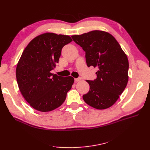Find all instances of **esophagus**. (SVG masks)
<instances>
[{"instance_id": "34e87169", "label": "esophagus", "mask_w": 150, "mask_h": 150, "mask_svg": "<svg viewBox=\"0 0 150 150\" xmlns=\"http://www.w3.org/2000/svg\"><path fill=\"white\" fill-rule=\"evenodd\" d=\"M80 80H81V78H75L74 79L75 82H78V81H79Z\"/></svg>"}]
</instances>
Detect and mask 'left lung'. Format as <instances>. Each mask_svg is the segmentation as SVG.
<instances>
[{"label":"left lung","instance_id":"8db88e82","mask_svg":"<svg viewBox=\"0 0 150 150\" xmlns=\"http://www.w3.org/2000/svg\"><path fill=\"white\" fill-rule=\"evenodd\" d=\"M71 38L85 51L87 66L98 68L97 78L86 80L90 88L83 96L84 101L98 110L111 107L128 83L129 62L126 54L116 39L103 30H93Z\"/></svg>","mask_w":150,"mask_h":150}]
</instances>
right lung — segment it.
Returning a JSON list of instances; mask_svg holds the SVG:
<instances>
[{"mask_svg": "<svg viewBox=\"0 0 150 150\" xmlns=\"http://www.w3.org/2000/svg\"><path fill=\"white\" fill-rule=\"evenodd\" d=\"M69 35L47 33L34 38L22 52L16 67L20 91L30 106L41 112L52 111L64 102L74 79L51 73Z\"/></svg>", "mask_w": 150, "mask_h": 150, "instance_id": "1", "label": "right lung"}]
</instances>
